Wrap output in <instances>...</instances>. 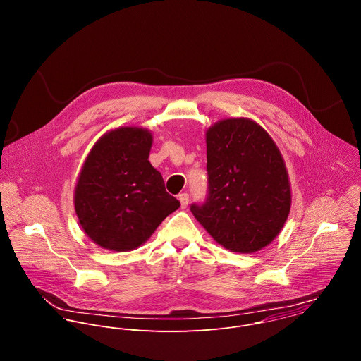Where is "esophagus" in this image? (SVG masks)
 Instances as JSON below:
<instances>
[{"label":"esophagus","instance_id":"obj_1","mask_svg":"<svg viewBox=\"0 0 361 361\" xmlns=\"http://www.w3.org/2000/svg\"><path fill=\"white\" fill-rule=\"evenodd\" d=\"M178 199H179V202H180V207L185 209V208L188 207V204H189V195H188V193H180Z\"/></svg>","mask_w":361,"mask_h":361}]
</instances>
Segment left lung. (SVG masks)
<instances>
[{"instance_id":"1","label":"left lung","mask_w":361,"mask_h":361,"mask_svg":"<svg viewBox=\"0 0 361 361\" xmlns=\"http://www.w3.org/2000/svg\"><path fill=\"white\" fill-rule=\"evenodd\" d=\"M208 188L190 209L225 249L255 253L269 245L290 211L283 158L269 135L245 118L224 119L207 130Z\"/></svg>"}]
</instances>
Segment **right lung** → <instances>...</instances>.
I'll return each mask as SVG.
<instances>
[{
  "mask_svg": "<svg viewBox=\"0 0 361 361\" xmlns=\"http://www.w3.org/2000/svg\"><path fill=\"white\" fill-rule=\"evenodd\" d=\"M152 143L146 129L118 128L104 135L85 161L75 209L86 235L104 249L139 247L180 206L149 161Z\"/></svg>",
  "mask_w": 361,
  "mask_h": 361,
  "instance_id": "add662e5",
  "label": "right lung"
}]
</instances>
